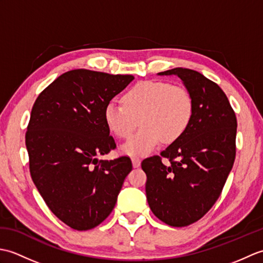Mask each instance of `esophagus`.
I'll return each instance as SVG.
<instances>
[{"instance_id": "34e87169", "label": "esophagus", "mask_w": 263, "mask_h": 263, "mask_svg": "<svg viewBox=\"0 0 263 263\" xmlns=\"http://www.w3.org/2000/svg\"><path fill=\"white\" fill-rule=\"evenodd\" d=\"M140 164H141V159L140 158H139V157H132V165H133V167H135V168H137V167L140 166Z\"/></svg>"}]
</instances>
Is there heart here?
<instances>
[{
  "mask_svg": "<svg viewBox=\"0 0 263 263\" xmlns=\"http://www.w3.org/2000/svg\"><path fill=\"white\" fill-rule=\"evenodd\" d=\"M194 99L186 88L163 81H141L123 95L122 104L109 103L104 110L108 130L121 139L130 137L123 144L127 155L144 156L163 140L172 143L182 138L191 124Z\"/></svg>",
  "mask_w": 263,
  "mask_h": 263,
  "instance_id": "1",
  "label": "heart"
}]
</instances>
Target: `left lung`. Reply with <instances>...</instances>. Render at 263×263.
Here are the masks:
<instances>
[{
	"instance_id": "8db88e82",
	"label": "left lung",
	"mask_w": 263,
	"mask_h": 263,
	"mask_svg": "<svg viewBox=\"0 0 263 263\" xmlns=\"http://www.w3.org/2000/svg\"><path fill=\"white\" fill-rule=\"evenodd\" d=\"M158 74L181 78L194 99V114L183 137L160 156L143 159L141 167L154 215L184 227L201 219L219 198L235 160L237 120L221 88L199 72L175 68Z\"/></svg>"
}]
</instances>
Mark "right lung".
<instances>
[{"label": "right lung", "mask_w": 263, "mask_h": 263, "mask_svg": "<svg viewBox=\"0 0 263 263\" xmlns=\"http://www.w3.org/2000/svg\"><path fill=\"white\" fill-rule=\"evenodd\" d=\"M135 77L86 69L65 72L39 93L26 132L32 182L53 214L77 231L114 209L130 157L98 160L116 143L104 110Z\"/></svg>", "instance_id": "right-lung-1"}]
</instances>
